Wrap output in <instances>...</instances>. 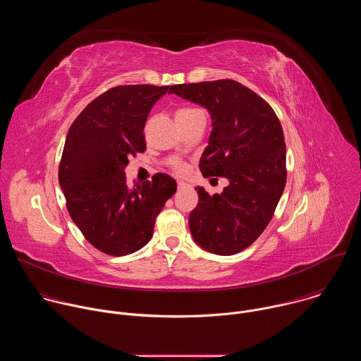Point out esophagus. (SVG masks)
Instances as JSON below:
<instances>
[{"instance_id":"esophagus-1","label":"esophagus","mask_w":361,"mask_h":361,"mask_svg":"<svg viewBox=\"0 0 361 361\" xmlns=\"http://www.w3.org/2000/svg\"><path fill=\"white\" fill-rule=\"evenodd\" d=\"M185 187H187L185 183H183V181H178V183H177V188H178V190H183V188H185Z\"/></svg>"}]
</instances>
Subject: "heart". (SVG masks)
Wrapping results in <instances>:
<instances>
[{
    "label": "heart",
    "mask_w": 361,
    "mask_h": 361,
    "mask_svg": "<svg viewBox=\"0 0 361 361\" xmlns=\"http://www.w3.org/2000/svg\"><path fill=\"white\" fill-rule=\"evenodd\" d=\"M197 113H200V110L192 109V107H184V109L177 110L176 118H177V121H183V120H187V118H190L191 116H194V114H197ZM173 170H174L177 174H184V173H185V164L181 163V161H176V163L173 164Z\"/></svg>",
    "instance_id": "b5f03b06"
}]
</instances>
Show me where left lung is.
<instances>
[{
	"label": "left lung",
	"instance_id": "obj_1",
	"mask_svg": "<svg viewBox=\"0 0 361 361\" xmlns=\"http://www.w3.org/2000/svg\"><path fill=\"white\" fill-rule=\"evenodd\" d=\"M169 92L209 110L213 131L200 170L230 181L221 194L195 188L198 204L188 219L192 238L214 254L240 252L266 230L286 187L281 124L267 101L234 80L178 84Z\"/></svg>",
	"mask_w": 361,
	"mask_h": 361
}]
</instances>
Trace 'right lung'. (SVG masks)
Returning a JSON list of instances; mask_svg holds the SVG:
<instances>
[{
  "mask_svg": "<svg viewBox=\"0 0 361 361\" xmlns=\"http://www.w3.org/2000/svg\"><path fill=\"white\" fill-rule=\"evenodd\" d=\"M170 87L118 85L102 92L71 124L59 169L67 210L82 235L109 255H127L152 237L156 219L177 190L159 173L128 185L124 169L145 151L151 107Z\"/></svg>",
  "mask_w": 361,
  "mask_h": 361,
  "instance_id": "obj_1",
  "label": "right lung"
}]
</instances>
